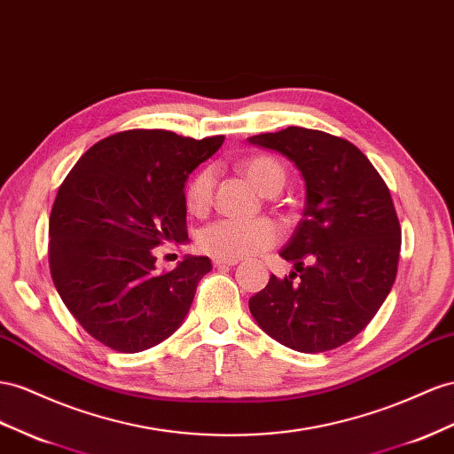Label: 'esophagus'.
I'll use <instances>...</instances> for the list:
<instances>
[{"instance_id":"34e87169","label":"esophagus","mask_w":454,"mask_h":454,"mask_svg":"<svg viewBox=\"0 0 454 454\" xmlns=\"http://www.w3.org/2000/svg\"><path fill=\"white\" fill-rule=\"evenodd\" d=\"M239 263V260H222V257H215L214 265L215 267H235Z\"/></svg>"}]
</instances>
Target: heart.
<instances>
[{"instance_id": "heart-1", "label": "heart", "mask_w": 454, "mask_h": 454, "mask_svg": "<svg viewBox=\"0 0 454 454\" xmlns=\"http://www.w3.org/2000/svg\"><path fill=\"white\" fill-rule=\"evenodd\" d=\"M244 174L263 194H277L285 187L286 174L271 156H254L242 164ZM214 171L200 169L187 185V207L192 214H204L212 204ZM278 239V229L265 217L248 219H217L200 231L199 247L202 252L222 260H240L271 248Z\"/></svg>"}]
</instances>
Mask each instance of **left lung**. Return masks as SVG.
I'll return each mask as SVG.
<instances>
[{
	"label": "left lung",
	"instance_id": "obj_1",
	"mask_svg": "<svg viewBox=\"0 0 454 454\" xmlns=\"http://www.w3.org/2000/svg\"><path fill=\"white\" fill-rule=\"evenodd\" d=\"M247 141L288 158L305 185L303 217L280 250L294 269L269 278L250 313L294 351L340 348L372 321L395 283L401 227L391 194L369 158L330 133L290 126Z\"/></svg>",
	"mask_w": 454,
	"mask_h": 454
}]
</instances>
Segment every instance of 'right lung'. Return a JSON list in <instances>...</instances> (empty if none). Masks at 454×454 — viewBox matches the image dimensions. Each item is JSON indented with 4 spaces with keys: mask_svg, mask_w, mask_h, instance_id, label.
I'll use <instances>...</instances> for the list:
<instances>
[{
    "mask_svg": "<svg viewBox=\"0 0 454 454\" xmlns=\"http://www.w3.org/2000/svg\"><path fill=\"white\" fill-rule=\"evenodd\" d=\"M223 136L129 129L95 143L60 185L49 219V267L88 334L121 353L160 344L185 321L206 255L156 273L154 248L187 239L185 185Z\"/></svg>",
    "mask_w": 454,
    "mask_h": 454,
    "instance_id": "1",
    "label": "right lung"
}]
</instances>
